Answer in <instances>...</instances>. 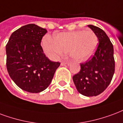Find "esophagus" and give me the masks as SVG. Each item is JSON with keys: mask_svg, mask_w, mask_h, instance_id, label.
<instances>
[{"mask_svg": "<svg viewBox=\"0 0 123 123\" xmlns=\"http://www.w3.org/2000/svg\"><path fill=\"white\" fill-rule=\"evenodd\" d=\"M69 65H70V62H61V66H68Z\"/></svg>", "mask_w": 123, "mask_h": 123, "instance_id": "1", "label": "esophagus"}]
</instances>
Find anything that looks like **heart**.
<instances>
[{"mask_svg":"<svg viewBox=\"0 0 123 123\" xmlns=\"http://www.w3.org/2000/svg\"><path fill=\"white\" fill-rule=\"evenodd\" d=\"M98 38L91 30L61 32L55 36L43 38L44 51L48 57L57 59L64 52H68L70 57L77 61H83L89 59L96 50Z\"/></svg>","mask_w":123,"mask_h":123,"instance_id":"heart-1","label":"heart"}]
</instances>
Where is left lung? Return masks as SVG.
I'll use <instances>...</instances> for the list:
<instances>
[{
  "instance_id": "obj_1",
  "label": "left lung",
  "mask_w": 123,
  "mask_h": 123,
  "mask_svg": "<svg viewBox=\"0 0 123 123\" xmlns=\"http://www.w3.org/2000/svg\"><path fill=\"white\" fill-rule=\"evenodd\" d=\"M88 27L96 34L98 44L94 55L84 63L81 70L73 76V81L80 94L95 96L101 94L111 83L115 72L113 46L102 29L89 25Z\"/></svg>"
}]
</instances>
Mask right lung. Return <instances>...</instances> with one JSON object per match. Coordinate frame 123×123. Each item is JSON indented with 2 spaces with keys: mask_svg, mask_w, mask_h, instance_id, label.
Masks as SVG:
<instances>
[{
  "mask_svg": "<svg viewBox=\"0 0 123 123\" xmlns=\"http://www.w3.org/2000/svg\"><path fill=\"white\" fill-rule=\"evenodd\" d=\"M47 30L29 24L16 30L6 46V68L15 84L25 91L38 93L47 89L61 63L45 56L41 46Z\"/></svg>",
  "mask_w": 123,
  "mask_h": 123,
  "instance_id": "obj_1",
  "label": "right lung"
}]
</instances>
